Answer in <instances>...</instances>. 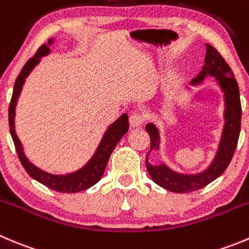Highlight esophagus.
<instances>
[{"mask_svg": "<svg viewBox=\"0 0 249 249\" xmlns=\"http://www.w3.org/2000/svg\"><path fill=\"white\" fill-rule=\"evenodd\" d=\"M145 122V118L139 113H132L129 118V123H130V126L131 127H139L143 124Z\"/></svg>", "mask_w": 249, "mask_h": 249, "instance_id": "esophagus-1", "label": "esophagus"}]
</instances>
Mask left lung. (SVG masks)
I'll return each mask as SVG.
<instances>
[{
	"instance_id": "left-lung-1",
	"label": "left lung",
	"mask_w": 249,
	"mask_h": 249,
	"mask_svg": "<svg viewBox=\"0 0 249 249\" xmlns=\"http://www.w3.org/2000/svg\"><path fill=\"white\" fill-rule=\"evenodd\" d=\"M205 65L198 76L193 78L192 85L203 82L206 76H211L217 80L225 93V126L222 131L221 141H220L219 150L216 153L213 163L206 171L201 172L195 176H185L179 174L169 169L166 164L152 166L148 163L146 159V168H147L150 177L156 184L164 189L173 193H190L206 187L209 183L220 177L231 162L233 153L236 151L238 138L241 131V118H242V108H241L240 89L238 83L234 78L233 72L219 51L206 44ZM146 131L150 135L151 148L150 150H159L160 148V132L159 129L153 124L146 125Z\"/></svg>"
}]
</instances>
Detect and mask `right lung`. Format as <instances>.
<instances>
[{
  "instance_id": "add662e5",
  "label": "right lung",
  "mask_w": 249,
  "mask_h": 249,
  "mask_svg": "<svg viewBox=\"0 0 249 249\" xmlns=\"http://www.w3.org/2000/svg\"><path fill=\"white\" fill-rule=\"evenodd\" d=\"M51 43H53V39H49L48 45H50ZM48 45L43 44L38 49L36 55L33 57H30L27 61V64L23 66L22 71L19 72V75H18L17 80H16L15 87H13V94L12 98H11V103H9L8 109L9 131H11V136H12L13 142H15L16 151L18 153L20 163H22V166L24 167V169L27 171V173L29 174L30 177L38 180L39 183L44 184L45 187L60 193L82 192V190L88 189V188L96 184L102 178L111 152L115 148L117 143L120 141V139L129 130V119H127L126 114H123L117 122L113 123L109 126V129L107 130L106 134H104L103 139H102L101 143H99L98 148H97L96 153L93 155L92 159L88 161V163L83 168L75 172V173H70L66 174V176H55V174L46 173V172L41 171L40 168L34 166L33 163H30L27 157H25L24 152H23L22 143H20L15 130L16 104H17V99L19 97L20 90H22V87L24 85V81L27 78V76L36 67V65L39 64L40 57L44 56V55H48L50 53V49H49Z\"/></svg>"
}]
</instances>
